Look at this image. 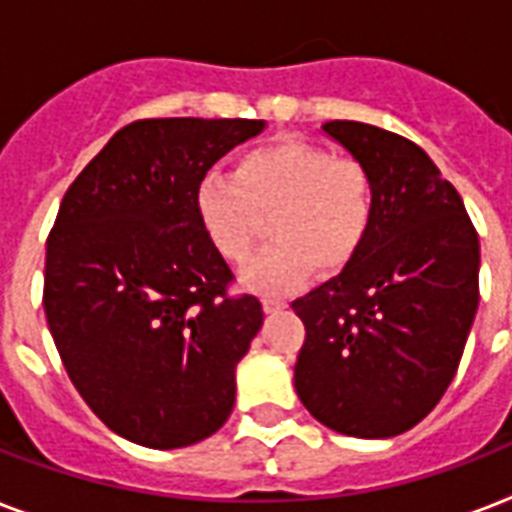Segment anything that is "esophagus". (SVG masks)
I'll return each instance as SVG.
<instances>
[{
    "label": "esophagus",
    "mask_w": 512,
    "mask_h": 512,
    "mask_svg": "<svg viewBox=\"0 0 512 512\" xmlns=\"http://www.w3.org/2000/svg\"><path fill=\"white\" fill-rule=\"evenodd\" d=\"M263 308L268 313L281 311V308H287V300H281V297H273V295H263Z\"/></svg>",
    "instance_id": "obj_1"
}]
</instances>
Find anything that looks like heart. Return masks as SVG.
<instances>
[{
    "mask_svg": "<svg viewBox=\"0 0 512 512\" xmlns=\"http://www.w3.org/2000/svg\"><path fill=\"white\" fill-rule=\"evenodd\" d=\"M377 212L372 172L305 140L249 151L233 172L196 185V215L209 244L233 265L247 263L271 217V247L249 265L257 287L279 289L308 273L335 276L364 249Z\"/></svg>",
    "mask_w": 512,
    "mask_h": 512,
    "instance_id": "obj_1",
    "label": "heart"
}]
</instances>
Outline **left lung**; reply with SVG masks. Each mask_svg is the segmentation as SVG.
<instances>
[{
	"label": "left lung",
	"mask_w": 512,
	"mask_h": 512,
	"mask_svg": "<svg viewBox=\"0 0 512 512\" xmlns=\"http://www.w3.org/2000/svg\"><path fill=\"white\" fill-rule=\"evenodd\" d=\"M324 130L372 172L377 212L361 255L292 303L305 324L295 390L321 425L390 438L428 417L457 374L478 308V233L417 143L364 122Z\"/></svg>",
	"instance_id": "obj_1"
}]
</instances>
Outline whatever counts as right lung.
Instances as JSON below:
<instances>
[{"instance_id": "1", "label": "right lung", "mask_w": 512, "mask_h": 512, "mask_svg": "<svg viewBox=\"0 0 512 512\" xmlns=\"http://www.w3.org/2000/svg\"><path fill=\"white\" fill-rule=\"evenodd\" d=\"M260 119H138L60 201L44 316L84 404L132 444L180 449L231 417L236 364L263 324L196 215V185Z\"/></svg>"}]
</instances>
